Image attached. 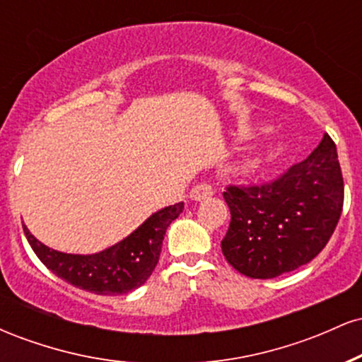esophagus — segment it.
Instances as JSON below:
<instances>
[{"instance_id":"1","label":"esophagus","mask_w":362,"mask_h":362,"mask_svg":"<svg viewBox=\"0 0 362 362\" xmlns=\"http://www.w3.org/2000/svg\"><path fill=\"white\" fill-rule=\"evenodd\" d=\"M213 194V185L207 184V182H201V184H197L192 190H190V199H192V201H204V199H209Z\"/></svg>"}]
</instances>
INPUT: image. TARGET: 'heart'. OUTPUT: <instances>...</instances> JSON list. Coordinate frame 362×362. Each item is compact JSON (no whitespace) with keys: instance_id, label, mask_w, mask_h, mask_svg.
I'll use <instances>...</instances> for the list:
<instances>
[{"instance_id":"obj_1","label":"heart","mask_w":362,"mask_h":362,"mask_svg":"<svg viewBox=\"0 0 362 362\" xmlns=\"http://www.w3.org/2000/svg\"><path fill=\"white\" fill-rule=\"evenodd\" d=\"M284 153V144L282 143H271L267 146H264L257 153L255 158H253L252 165L253 167H264V165L272 163V161L279 160Z\"/></svg>"}]
</instances>
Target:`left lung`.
<instances>
[{"instance_id": "left-lung-1", "label": "left lung", "mask_w": 362, "mask_h": 362, "mask_svg": "<svg viewBox=\"0 0 362 362\" xmlns=\"http://www.w3.org/2000/svg\"><path fill=\"white\" fill-rule=\"evenodd\" d=\"M231 213L221 242L228 264L252 279H272L313 260L334 235L344 206L337 148L328 134L276 180L228 185Z\"/></svg>"}]
</instances>
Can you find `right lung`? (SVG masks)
I'll return each instance as SVG.
<instances>
[{
  "instance_id": "add662e5",
  "label": "right lung",
  "mask_w": 362,
  "mask_h": 362,
  "mask_svg": "<svg viewBox=\"0 0 362 362\" xmlns=\"http://www.w3.org/2000/svg\"><path fill=\"white\" fill-rule=\"evenodd\" d=\"M184 211V202L151 214L122 242L93 255L62 253L40 243L23 224L25 236L40 262L76 288L95 294H126L139 288L155 271L167 228Z\"/></svg>"
}]
</instances>
